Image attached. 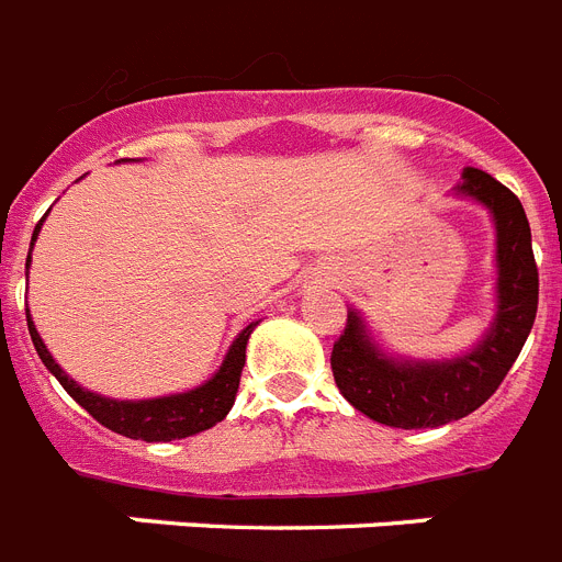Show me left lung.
Returning a JSON list of instances; mask_svg holds the SVG:
<instances>
[{
    "label": "left lung",
    "mask_w": 562,
    "mask_h": 562,
    "mask_svg": "<svg viewBox=\"0 0 562 562\" xmlns=\"http://www.w3.org/2000/svg\"><path fill=\"white\" fill-rule=\"evenodd\" d=\"M458 194L492 212L497 232V311L484 339L470 353L441 362L393 359L370 341L362 316L334 341L330 370L336 387L359 413L387 427H441L475 413L501 387L538 314V262L520 200L492 175L467 166Z\"/></svg>",
    "instance_id": "left-lung-1"
}]
</instances>
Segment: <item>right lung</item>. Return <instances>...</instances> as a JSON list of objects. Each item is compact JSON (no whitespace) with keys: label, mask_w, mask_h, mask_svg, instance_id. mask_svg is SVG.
<instances>
[{"label":"right lung","mask_w":562,"mask_h":562,"mask_svg":"<svg viewBox=\"0 0 562 562\" xmlns=\"http://www.w3.org/2000/svg\"><path fill=\"white\" fill-rule=\"evenodd\" d=\"M42 223H45V217H42V221L36 223V228H33V243H36ZM27 268H31V254H27ZM257 322H251V325H246V328L240 330V336L232 341V348H228L221 370H217L206 384L187 390V393H175V396L144 398V402H115V398L99 396V393H90V390L78 387L70 375L58 368L56 359L50 356V350L45 348V341L38 336L31 316H27V330H31V339L33 345H36L38 359L45 362V368L56 375L58 384H61V387H65L67 393L95 418V422L104 424L112 432H119V436L135 438V441H175V438L198 436V432L214 427V424L223 422V418L228 416L234 396H237V387H240L248 336L257 328Z\"/></svg>","instance_id":"1"}]
</instances>
